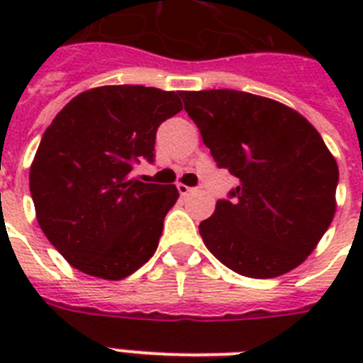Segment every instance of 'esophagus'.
Listing matches in <instances>:
<instances>
[{
    "mask_svg": "<svg viewBox=\"0 0 363 363\" xmlns=\"http://www.w3.org/2000/svg\"><path fill=\"white\" fill-rule=\"evenodd\" d=\"M177 190H179V194H181V196H188V194L194 192V188L186 186V184H182V182H179V184H177Z\"/></svg>",
    "mask_w": 363,
    "mask_h": 363,
    "instance_id": "esophagus-1",
    "label": "esophagus"
}]
</instances>
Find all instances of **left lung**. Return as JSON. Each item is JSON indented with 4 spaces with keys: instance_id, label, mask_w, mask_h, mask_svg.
<instances>
[{
    "instance_id": "8db88e82",
    "label": "left lung",
    "mask_w": 363,
    "mask_h": 363,
    "mask_svg": "<svg viewBox=\"0 0 363 363\" xmlns=\"http://www.w3.org/2000/svg\"><path fill=\"white\" fill-rule=\"evenodd\" d=\"M218 167L238 177L199 224L205 247L239 275L273 279L309 256L335 215L337 162L298 111L238 90L182 92Z\"/></svg>"
}]
</instances>
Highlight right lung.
<instances>
[{"label":"right lung","instance_id":"add662e5","mask_svg":"<svg viewBox=\"0 0 363 363\" xmlns=\"http://www.w3.org/2000/svg\"><path fill=\"white\" fill-rule=\"evenodd\" d=\"M181 94L99 86L73 98L48 125L30 167L37 222L52 247L86 275L121 281L156 252L175 184L131 177L154 160L158 125Z\"/></svg>","mask_w":363,"mask_h":363}]
</instances>
